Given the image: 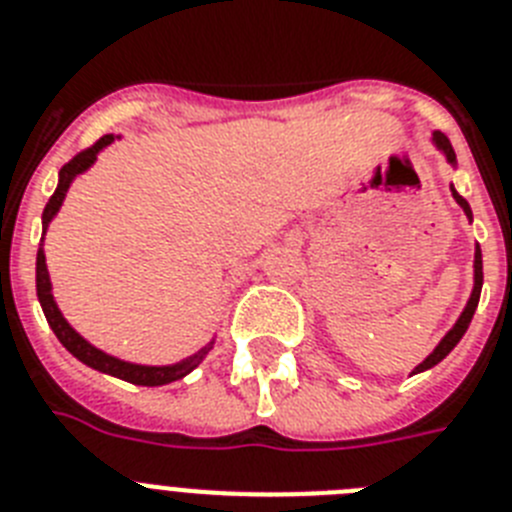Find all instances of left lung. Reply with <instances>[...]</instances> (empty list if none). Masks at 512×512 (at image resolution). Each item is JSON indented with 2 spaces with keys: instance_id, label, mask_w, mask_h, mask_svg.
<instances>
[{
  "instance_id": "8db88e82",
  "label": "left lung",
  "mask_w": 512,
  "mask_h": 512,
  "mask_svg": "<svg viewBox=\"0 0 512 512\" xmlns=\"http://www.w3.org/2000/svg\"><path fill=\"white\" fill-rule=\"evenodd\" d=\"M429 143L435 145L437 153H440V156L445 158V161H448L450 166H453V169H455V150H453V145H450L448 137L442 135V132H432V137H429ZM450 192H453V200L458 205H461V210H463V213H466L468 221H474L471 205H468L466 200H463V197L458 195V190H455L453 184H450ZM482 283H484L482 249H479V244H476V247H474V289H471V296H468L466 307H463L461 317L455 320L453 328H450L448 333L442 336V341L437 343L435 351H432V354H429L422 364H416L411 375H419V372H427V369H432V367H435V364H440L442 359H445V356H448L450 351L455 349V346H458V341H461L463 333H466V330H468V325H471V317H474V312H476V304H479V294H482Z\"/></svg>"
}]
</instances>
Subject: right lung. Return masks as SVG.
Returning a JSON list of instances; mask_svg holds the SVG:
<instances>
[{
    "mask_svg": "<svg viewBox=\"0 0 512 512\" xmlns=\"http://www.w3.org/2000/svg\"><path fill=\"white\" fill-rule=\"evenodd\" d=\"M114 140H119V135H103L93 148L83 150V153L72 158L70 163H64L62 171H59L57 190H54V195L49 197V203H46L44 208V218H41V221H44V231H41V244H38V255H36V294H38V302H41V309H44L46 322H49V328L54 330V336L59 338V343H62L64 349L70 351L75 359H80V362L88 364V367L96 369V372H103V375L119 377V380L132 382V385L158 388V385H169V382L182 380V377L190 375L192 369L200 367L205 356H208V351L213 349L216 336L210 338L203 349H197L192 356H187V359L174 364H137V362H127V359H119V356L114 354H106L103 349L93 346L88 338L80 336L70 322H67V317L62 315V309H59L57 299H54V289H51L49 268H46L44 239H46V231H49V223L57 218L59 208H62L64 197H67V192H70L72 182H75L80 174H85V171L96 163L98 153L109 148Z\"/></svg>",
    "mask_w": 512,
    "mask_h": 512,
    "instance_id": "obj_1",
    "label": "right lung"
}]
</instances>
